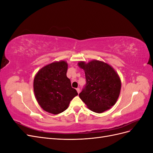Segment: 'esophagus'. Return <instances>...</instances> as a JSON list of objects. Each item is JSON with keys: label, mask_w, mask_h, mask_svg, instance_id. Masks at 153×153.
Instances as JSON below:
<instances>
[{"label": "esophagus", "mask_w": 153, "mask_h": 153, "mask_svg": "<svg viewBox=\"0 0 153 153\" xmlns=\"http://www.w3.org/2000/svg\"><path fill=\"white\" fill-rule=\"evenodd\" d=\"M76 91H77V92H78V94H79L80 93V89H79V88H77V89H76Z\"/></svg>", "instance_id": "obj_1"}]
</instances>
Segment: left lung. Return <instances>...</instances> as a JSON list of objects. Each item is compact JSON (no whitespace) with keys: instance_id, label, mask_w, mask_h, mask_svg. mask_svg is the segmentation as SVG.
Segmentation results:
<instances>
[{"instance_id":"8db88e82","label":"left lung","mask_w":153,"mask_h":153,"mask_svg":"<svg viewBox=\"0 0 153 153\" xmlns=\"http://www.w3.org/2000/svg\"><path fill=\"white\" fill-rule=\"evenodd\" d=\"M78 65L84 70L86 84L79 94L87 108L102 113L114 106L121 92V82L117 72L107 63L92 60L80 61Z\"/></svg>"}]
</instances>
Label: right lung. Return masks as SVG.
<instances>
[{"instance_id":"obj_1","label":"right lung","mask_w":153,"mask_h":153,"mask_svg":"<svg viewBox=\"0 0 153 153\" xmlns=\"http://www.w3.org/2000/svg\"><path fill=\"white\" fill-rule=\"evenodd\" d=\"M68 63L53 62L38 71L34 79V92L38 103L45 111L59 114L66 110L78 95L66 76Z\"/></svg>"}]
</instances>
